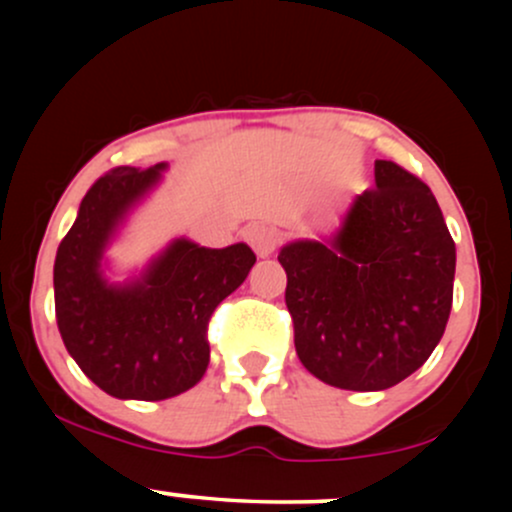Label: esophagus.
<instances>
[{
	"label": "esophagus",
	"instance_id": "obj_1",
	"mask_svg": "<svg viewBox=\"0 0 512 512\" xmlns=\"http://www.w3.org/2000/svg\"><path fill=\"white\" fill-rule=\"evenodd\" d=\"M243 236L250 243V248L257 252V257H269L276 250V243H279L276 231L267 223H252V226L245 228Z\"/></svg>",
	"mask_w": 512,
	"mask_h": 512
}]
</instances>
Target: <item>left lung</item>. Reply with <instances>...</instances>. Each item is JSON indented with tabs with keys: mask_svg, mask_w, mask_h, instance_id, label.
Segmentation results:
<instances>
[{
	"mask_svg": "<svg viewBox=\"0 0 512 512\" xmlns=\"http://www.w3.org/2000/svg\"><path fill=\"white\" fill-rule=\"evenodd\" d=\"M301 363L322 383L378 392L433 354L452 308L455 243L436 197L392 161L337 231L279 252Z\"/></svg>",
	"mask_w": 512,
	"mask_h": 512,
	"instance_id": "left-lung-1",
	"label": "left lung"
}]
</instances>
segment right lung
<instances>
[{"label":"right lung","instance_id":"right-lung-1","mask_svg":"<svg viewBox=\"0 0 512 512\" xmlns=\"http://www.w3.org/2000/svg\"><path fill=\"white\" fill-rule=\"evenodd\" d=\"M163 170L168 163L103 175L81 199L55 257L62 342L88 380L117 399L158 402L195 387L209 366V317L257 260L245 243L204 248L182 236L139 274L110 281L105 250Z\"/></svg>","mask_w":512,"mask_h":512}]
</instances>
